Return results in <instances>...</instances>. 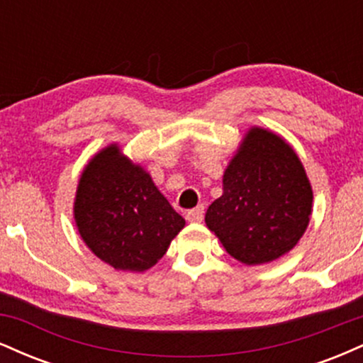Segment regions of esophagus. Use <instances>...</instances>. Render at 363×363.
I'll return each instance as SVG.
<instances>
[{"mask_svg":"<svg viewBox=\"0 0 363 363\" xmlns=\"http://www.w3.org/2000/svg\"><path fill=\"white\" fill-rule=\"evenodd\" d=\"M203 216H205V208L203 206L194 208V210H189L186 213L187 222H191V223H199L203 220Z\"/></svg>","mask_w":363,"mask_h":363,"instance_id":"obj_1","label":"esophagus"}]
</instances>
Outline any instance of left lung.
I'll return each mask as SVG.
<instances>
[{
    "instance_id": "1",
    "label": "left lung",
    "mask_w": 363,
    "mask_h": 363,
    "mask_svg": "<svg viewBox=\"0 0 363 363\" xmlns=\"http://www.w3.org/2000/svg\"><path fill=\"white\" fill-rule=\"evenodd\" d=\"M312 187L301 158L274 133L251 128L223 174L205 222L225 251L264 264L295 247L309 225Z\"/></svg>"
}]
</instances>
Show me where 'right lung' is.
<instances>
[{
    "label": "right lung",
    "mask_w": 363,
    "mask_h": 363,
    "mask_svg": "<svg viewBox=\"0 0 363 363\" xmlns=\"http://www.w3.org/2000/svg\"><path fill=\"white\" fill-rule=\"evenodd\" d=\"M73 210L83 242L123 272L157 264L186 225L147 170L118 145L101 150L83 169Z\"/></svg>",
    "instance_id": "1"
}]
</instances>
